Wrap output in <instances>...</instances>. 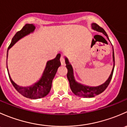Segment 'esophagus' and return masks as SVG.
I'll return each mask as SVG.
<instances>
[{"label": "esophagus", "mask_w": 127, "mask_h": 127, "mask_svg": "<svg viewBox=\"0 0 127 127\" xmlns=\"http://www.w3.org/2000/svg\"><path fill=\"white\" fill-rule=\"evenodd\" d=\"M60 62H61V64L62 65L65 64V60H64V58H63V56H61V58H60Z\"/></svg>", "instance_id": "obj_1"}]
</instances>
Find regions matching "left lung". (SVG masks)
<instances>
[{"mask_svg": "<svg viewBox=\"0 0 127 127\" xmlns=\"http://www.w3.org/2000/svg\"><path fill=\"white\" fill-rule=\"evenodd\" d=\"M92 29L94 30L97 31L98 32H102L103 34H104L106 37H107V39L109 40L108 37V35L106 34L105 31L101 27L99 26L96 23H92ZM113 52H112V57H113V61H114V66L113 68H112V72L109 77L108 79L102 85H99L98 87H89L86 86V85H84L82 84H80L79 83L75 81V79L74 77V72H73V69L72 67L71 64L69 63L68 61V59L67 58H65V62H66V66L67 69V77L69 82L70 88H71L72 92H73L74 95L84 97V98H92L94 97L95 96L98 95L100 94L102 92H103L107 86L109 84L110 82H111V79H112V75H113L114 69L115 66V58H114V49Z\"/></svg>", "mask_w": 127, "mask_h": 127, "instance_id": "obj_1", "label": "left lung"}]
</instances>
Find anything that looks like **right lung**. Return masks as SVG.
Instances as JSON below:
<instances>
[{"mask_svg":"<svg viewBox=\"0 0 127 127\" xmlns=\"http://www.w3.org/2000/svg\"><path fill=\"white\" fill-rule=\"evenodd\" d=\"M35 28L34 24H26L21 31L16 33V34L13 37L11 43L10 44L8 50H7V57L8 56V50L18 40L23 37L25 35L30 34L31 32H32ZM60 57H61V55L59 53L56 55L55 58L48 61L47 63L45 69L43 71L41 79L37 82L35 83L29 87H23L19 86L17 84H15L10 77L8 72V69L7 68L8 76L11 84L13 85L15 89L24 97L30 98V99H38V98H41L45 96L49 93L51 88H52V80H53L56 72L58 71V69L61 66V63L60 61Z\"/></svg>","mask_w":127,"mask_h":127,"instance_id":"right-lung-1","label":"right lung"}]
</instances>
